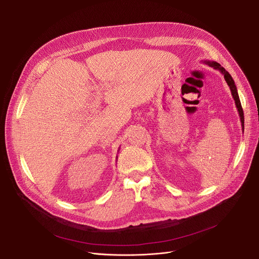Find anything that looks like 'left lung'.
Returning a JSON list of instances; mask_svg holds the SVG:
<instances>
[{
	"label": "left lung",
	"mask_w": 259,
	"mask_h": 259,
	"mask_svg": "<svg viewBox=\"0 0 259 259\" xmlns=\"http://www.w3.org/2000/svg\"><path fill=\"white\" fill-rule=\"evenodd\" d=\"M203 63L207 64L211 67H213L214 70H218L220 71V73L224 76V78H225L229 89L231 91V95L234 99V102H235V106H236V109L238 111V114H239V118H240V123H242V128H243V131H244V125H245V118H244V111H243V108H242V104H240V100H239V97H238V94H237V89H236V85L231 77V75L224 68L223 66H221L220 63L215 62V61H210V60H204L202 61Z\"/></svg>",
	"instance_id": "8db88e82"
}]
</instances>
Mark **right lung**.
Segmentation results:
<instances>
[{
    "instance_id": "right-lung-1",
    "label": "right lung",
    "mask_w": 259,
    "mask_h": 259,
    "mask_svg": "<svg viewBox=\"0 0 259 259\" xmlns=\"http://www.w3.org/2000/svg\"><path fill=\"white\" fill-rule=\"evenodd\" d=\"M116 158H117V157H116Z\"/></svg>"
}]
</instances>
